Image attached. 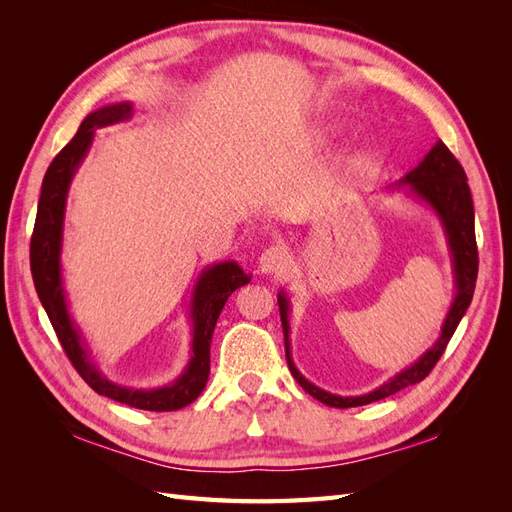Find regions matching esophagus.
I'll list each match as a JSON object with an SVG mask.
<instances>
[{
	"label": "esophagus",
	"mask_w": 512,
	"mask_h": 512,
	"mask_svg": "<svg viewBox=\"0 0 512 512\" xmlns=\"http://www.w3.org/2000/svg\"><path fill=\"white\" fill-rule=\"evenodd\" d=\"M288 252L284 245H271L267 247L265 252L260 254L258 258V271L265 273V275H275V273H282L288 265Z\"/></svg>",
	"instance_id": "1"
}]
</instances>
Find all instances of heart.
I'll use <instances>...</instances> for the list:
<instances>
[{"label":"heart","mask_w":512,"mask_h":512,"mask_svg":"<svg viewBox=\"0 0 512 512\" xmlns=\"http://www.w3.org/2000/svg\"><path fill=\"white\" fill-rule=\"evenodd\" d=\"M337 132H339V126H329V128H324V130H320V141H322V138H329V136L337 134Z\"/></svg>","instance_id":"obj_1"}]
</instances>
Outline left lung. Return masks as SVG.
<instances>
[{
  "label": "left lung",
  "mask_w": 512,
  "mask_h": 512,
  "mask_svg": "<svg viewBox=\"0 0 512 512\" xmlns=\"http://www.w3.org/2000/svg\"><path fill=\"white\" fill-rule=\"evenodd\" d=\"M386 192H404L408 198L416 200L418 205L427 207L433 215H436L444 237L448 254H451V267H453V284L455 294L451 307H448V314L442 322V329L436 342H433L414 363L404 367L393 378L386 380L384 384L376 386L374 391L365 395H335L320 389L314 382H309L301 371L297 369L292 361L290 352V297L286 290L277 292V305H280V316H282V327H284V342H286V359L292 376L303 389L316 397L322 404L331 408H356L371 404V401L384 399L389 395H395L397 391L406 389L416 382H421L433 365L438 363L442 356L448 339L453 337L457 324L461 322L463 314L468 312L472 303V294L476 286V275H478V252H476V235H474V205H472V194L468 177L463 173L461 164L455 160V156L448 147L438 141L433 145L427 156L418 162L408 175L401 177Z\"/></svg>",
  "instance_id": "1"
}]
</instances>
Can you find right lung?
<instances>
[{
	"mask_svg": "<svg viewBox=\"0 0 512 512\" xmlns=\"http://www.w3.org/2000/svg\"><path fill=\"white\" fill-rule=\"evenodd\" d=\"M132 115V102H115L98 108V111L89 113L83 119L79 132L57 153L42 179L29 262H32L34 284L44 312L49 316L74 369L79 371L81 378L91 389L98 395L111 397L130 408L173 412L192 404L203 393L209 380L211 337L215 331V322H218L222 307L226 305L230 294L237 288L250 284L252 275H247L235 260L213 262V265H207L198 273L188 303V320L192 327L190 359L173 382L164 386H153V389H136V386L113 382L102 374V369L96 365L94 354H91L85 342L81 327L70 314V303L64 286V269H61L64 222L72 179L87 158L91 145H94L96 130L113 126V123L128 121L132 119Z\"/></svg>",
	"mask_w": 512,
	"mask_h": 512,
	"instance_id": "add662e5",
	"label": "right lung"
}]
</instances>
